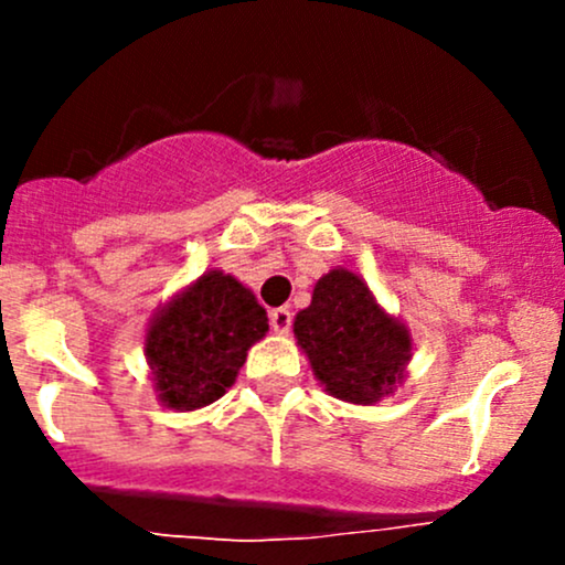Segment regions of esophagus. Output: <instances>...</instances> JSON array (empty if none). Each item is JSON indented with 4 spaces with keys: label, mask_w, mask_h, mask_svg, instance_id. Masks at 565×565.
I'll return each instance as SVG.
<instances>
[{
    "label": "esophagus",
    "mask_w": 565,
    "mask_h": 565,
    "mask_svg": "<svg viewBox=\"0 0 565 565\" xmlns=\"http://www.w3.org/2000/svg\"><path fill=\"white\" fill-rule=\"evenodd\" d=\"M270 328H273V333H278V335L289 333V328H292V311L273 309L270 311Z\"/></svg>",
    "instance_id": "34e87169"
}]
</instances>
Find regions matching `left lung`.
<instances>
[{
	"label": "left lung",
	"mask_w": 565,
	"mask_h": 565,
	"mask_svg": "<svg viewBox=\"0 0 565 565\" xmlns=\"http://www.w3.org/2000/svg\"><path fill=\"white\" fill-rule=\"evenodd\" d=\"M292 330L319 385L350 404L391 396L413 358L407 324L391 317L369 284L347 267L319 278L311 306L298 311Z\"/></svg>",
	"instance_id": "8db88e82"
}]
</instances>
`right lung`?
<instances>
[{
	"label": "right lung",
	"mask_w": 565,
	"mask_h": 565,
	"mask_svg": "<svg viewBox=\"0 0 565 565\" xmlns=\"http://www.w3.org/2000/svg\"><path fill=\"white\" fill-rule=\"evenodd\" d=\"M267 311L224 270H207L163 303L145 333V355L163 407L191 413L235 385Z\"/></svg>",
	"instance_id": "right-lung-1"
}]
</instances>
